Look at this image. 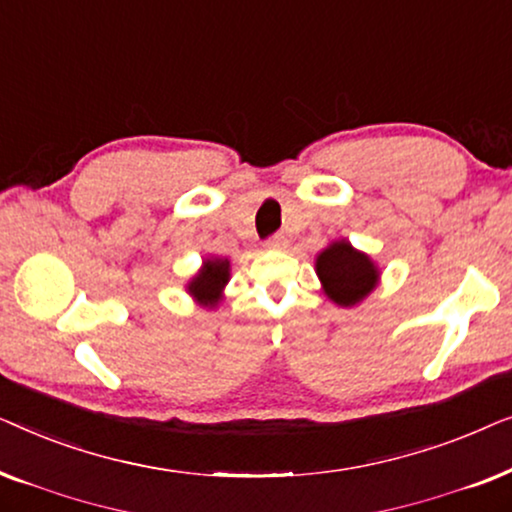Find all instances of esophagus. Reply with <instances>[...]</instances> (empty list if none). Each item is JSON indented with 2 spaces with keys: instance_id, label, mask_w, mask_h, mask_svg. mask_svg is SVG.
Masks as SVG:
<instances>
[{
  "instance_id": "obj_1",
  "label": "esophagus",
  "mask_w": 512,
  "mask_h": 512,
  "mask_svg": "<svg viewBox=\"0 0 512 512\" xmlns=\"http://www.w3.org/2000/svg\"><path fill=\"white\" fill-rule=\"evenodd\" d=\"M265 247L272 249V251L284 249V247H286V237H284V235H275V237H270V240L265 242Z\"/></svg>"
}]
</instances>
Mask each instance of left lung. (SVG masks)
<instances>
[{
    "label": "left lung",
    "mask_w": 512,
    "mask_h": 512,
    "mask_svg": "<svg viewBox=\"0 0 512 512\" xmlns=\"http://www.w3.org/2000/svg\"><path fill=\"white\" fill-rule=\"evenodd\" d=\"M314 270L321 282V291L338 307H356L363 303L380 284V268L366 251H359L352 242L335 240L321 249L314 258Z\"/></svg>",
    "instance_id": "obj_1"
}]
</instances>
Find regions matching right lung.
<instances>
[{
	"mask_svg": "<svg viewBox=\"0 0 512 512\" xmlns=\"http://www.w3.org/2000/svg\"><path fill=\"white\" fill-rule=\"evenodd\" d=\"M230 282V261L221 256L202 258L200 270L186 282V293L195 303L207 310H214L223 300V289Z\"/></svg>",
	"mask_w": 512,
	"mask_h": 512,
	"instance_id": "add662e5",
	"label": "right lung"
}]
</instances>
